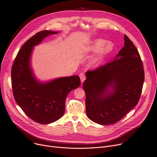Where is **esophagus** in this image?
<instances>
[{"label": "esophagus", "instance_id": "obj_1", "mask_svg": "<svg viewBox=\"0 0 157 157\" xmlns=\"http://www.w3.org/2000/svg\"><path fill=\"white\" fill-rule=\"evenodd\" d=\"M79 77H80V79H81V82L82 83L84 81L85 79H86V77H85V76L83 73H80L79 74Z\"/></svg>", "mask_w": 157, "mask_h": 157}]
</instances>
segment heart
Wrapping results in <instances>:
<instances>
[{
    "label": "heart",
    "instance_id": "heart-1",
    "mask_svg": "<svg viewBox=\"0 0 157 157\" xmlns=\"http://www.w3.org/2000/svg\"><path fill=\"white\" fill-rule=\"evenodd\" d=\"M113 49L114 45L111 42H106L102 39H94L85 46L84 52L85 53L96 52L90 61V65L93 67H98L103 63Z\"/></svg>",
    "mask_w": 157,
    "mask_h": 157
}]
</instances>
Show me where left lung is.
Segmentation results:
<instances>
[{"label": "left lung", "instance_id": "8db88e82", "mask_svg": "<svg viewBox=\"0 0 157 157\" xmlns=\"http://www.w3.org/2000/svg\"><path fill=\"white\" fill-rule=\"evenodd\" d=\"M124 46L113 61L86 73V112L93 122L115 124L138 103L145 79L140 56L124 36Z\"/></svg>", "mask_w": 157, "mask_h": 157}]
</instances>
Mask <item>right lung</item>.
<instances>
[{
	"label": "right lung",
	"mask_w": 157,
	"mask_h": 157,
	"mask_svg": "<svg viewBox=\"0 0 157 157\" xmlns=\"http://www.w3.org/2000/svg\"><path fill=\"white\" fill-rule=\"evenodd\" d=\"M59 33L42 31L28 39L12 67V87L16 103L31 119L40 124L51 123L61 118L64 113L67 94L81 84L78 76L42 82L34 75L31 64L34 47L49 35Z\"/></svg>",
	"instance_id": "1"
}]
</instances>
